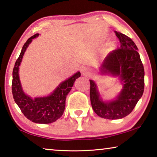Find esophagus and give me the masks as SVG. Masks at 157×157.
Returning a JSON list of instances; mask_svg holds the SVG:
<instances>
[{"label": "esophagus", "instance_id": "obj_1", "mask_svg": "<svg viewBox=\"0 0 157 157\" xmlns=\"http://www.w3.org/2000/svg\"><path fill=\"white\" fill-rule=\"evenodd\" d=\"M81 73H82L83 75H86V76H87V75L90 74V69H88V67H81Z\"/></svg>", "mask_w": 157, "mask_h": 157}]
</instances>
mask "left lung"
Here are the masks:
<instances>
[{
	"label": "left lung",
	"instance_id": "obj_1",
	"mask_svg": "<svg viewBox=\"0 0 157 157\" xmlns=\"http://www.w3.org/2000/svg\"><path fill=\"white\" fill-rule=\"evenodd\" d=\"M120 47L109 53L100 67L101 73L118 76L123 86L114 101L104 102L96 84L90 80V98L94 112L109 120L121 119L133 110L142 96L144 88V70L138 49L128 36L115 31Z\"/></svg>",
	"mask_w": 157,
	"mask_h": 157
}]
</instances>
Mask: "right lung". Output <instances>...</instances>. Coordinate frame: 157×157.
Masks as SVG:
<instances>
[{
  "instance_id": "add662e5",
  "label": "right lung",
  "mask_w": 157,
  "mask_h": 157,
  "mask_svg": "<svg viewBox=\"0 0 157 157\" xmlns=\"http://www.w3.org/2000/svg\"><path fill=\"white\" fill-rule=\"evenodd\" d=\"M37 36H39L38 33L27 40L22 47L19 57L15 62L13 71L12 93L15 102L28 120L35 123L49 124L55 122L62 116L67 95L71 90L76 79L81 76V73L79 71L76 72L67 80L61 83L48 96L33 99L25 94L19 78V66L29 44L33 39Z\"/></svg>"
}]
</instances>
